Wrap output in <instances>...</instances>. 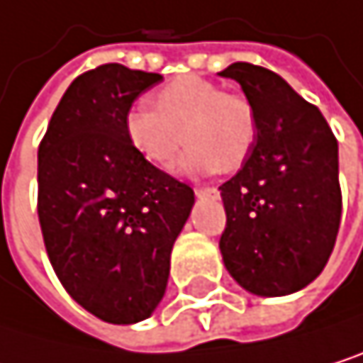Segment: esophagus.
Masks as SVG:
<instances>
[{"label":"esophagus","instance_id":"1","mask_svg":"<svg viewBox=\"0 0 363 363\" xmlns=\"http://www.w3.org/2000/svg\"><path fill=\"white\" fill-rule=\"evenodd\" d=\"M196 192V196H208V199H214V196H218V190L216 188H212V186H206V188H196L194 190Z\"/></svg>","mask_w":363,"mask_h":363}]
</instances>
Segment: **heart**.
<instances>
[{"label":"heart","mask_w":363,"mask_h":363,"mask_svg":"<svg viewBox=\"0 0 363 363\" xmlns=\"http://www.w3.org/2000/svg\"><path fill=\"white\" fill-rule=\"evenodd\" d=\"M153 108L134 106L123 128L130 147L157 171H169L184 145L179 171L199 175L235 171L257 138V116L249 99L223 93L199 75H184L153 95ZM184 138H181V134Z\"/></svg>","instance_id":"obj_1"}]
</instances>
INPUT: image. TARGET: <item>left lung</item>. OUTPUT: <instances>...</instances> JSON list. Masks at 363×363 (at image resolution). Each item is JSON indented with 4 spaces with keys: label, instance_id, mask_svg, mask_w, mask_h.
<instances>
[{
    "label": "left lung",
    "instance_id": "left-lung-1",
    "mask_svg": "<svg viewBox=\"0 0 363 363\" xmlns=\"http://www.w3.org/2000/svg\"><path fill=\"white\" fill-rule=\"evenodd\" d=\"M218 75L242 86L257 116L249 157L218 188L225 268L257 296L298 292L323 273L340 229L337 140L320 110L277 73L233 62Z\"/></svg>",
    "mask_w": 363,
    "mask_h": 363
}]
</instances>
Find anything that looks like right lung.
I'll list each match as a JSON object with an SVG mask.
<instances>
[{"label": "right lung", "mask_w": 363, "mask_h": 363, "mask_svg": "<svg viewBox=\"0 0 363 363\" xmlns=\"http://www.w3.org/2000/svg\"><path fill=\"white\" fill-rule=\"evenodd\" d=\"M160 73L101 65L71 82L38 147V220L65 290L112 325L149 318L194 206L130 147L123 121Z\"/></svg>", "instance_id": "1"}]
</instances>
